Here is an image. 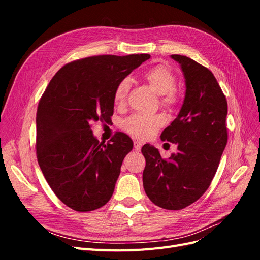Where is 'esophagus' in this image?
Here are the masks:
<instances>
[{
    "instance_id": "obj_1",
    "label": "esophagus",
    "mask_w": 260,
    "mask_h": 260,
    "mask_svg": "<svg viewBox=\"0 0 260 260\" xmlns=\"http://www.w3.org/2000/svg\"><path fill=\"white\" fill-rule=\"evenodd\" d=\"M133 145H135V149H136L137 152L141 151V147H142V144H141L140 142H138V141H135V142H133Z\"/></svg>"
}]
</instances>
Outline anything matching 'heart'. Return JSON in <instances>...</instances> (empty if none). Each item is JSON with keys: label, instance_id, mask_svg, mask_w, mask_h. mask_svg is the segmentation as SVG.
Returning <instances> with one entry per match:
<instances>
[{"label": "heart", "instance_id": "obj_1", "mask_svg": "<svg viewBox=\"0 0 260 260\" xmlns=\"http://www.w3.org/2000/svg\"><path fill=\"white\" fill-rule=\"evenodd\" d=\"M143 78L155 92L160 94V104L162 106L172 108L178 104L179 94L175 88L177 77L169 66L164 64L155 65L146 70ZM129 89V78H123L116 84L114 90V103L116 105L124 104ZM164 123V117L158 114H133L122 121V129L137 139L147 140L151 139Z\"/></svg>", "mask_w": 260, "mask_h": 260}]
</instances>
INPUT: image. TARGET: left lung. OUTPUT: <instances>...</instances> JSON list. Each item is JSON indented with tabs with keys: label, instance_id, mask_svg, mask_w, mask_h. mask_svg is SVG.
Listing matches in <instances>:
<instances>
[{
	"label": "left lung",
	"instance_id": "obj_1",
	"mask_svg": "<svg viewBox=\"0 0 260 260\" xmlns=\"http://www.w3.org/2000/svg\"><path fill=\"white\" fill-rule=\"evenodd\" d=\"M185 78V98L161 140L178 145L168 159L145 144L143 186L148 199L164 209L179 210L206 192L228 142V103L214 74L183 55H171Z\"/></svg>",
	"mask_w": 260,
	"mask_h": 260
}]
</instances>
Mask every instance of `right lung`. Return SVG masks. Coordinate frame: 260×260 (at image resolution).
<instances>
[{
    "label": "right lung",
    "mask_w": 260,
    "mask_h": 260,
    "mask_svg": "<svg viewBox=\"0 0 260 260\" xmlns=\"http://www.w3.org/2000/svg\"><path fill=\"white\" fill-rule=\"evenodd\" d=\"M151 57L98 55L70 61L55 74L37 111L39 166L55 195L76 211L111 200L132 140L117 132L107 144L94 138V121H109L116 84Z\"/></svg>",
    "instance_id": "add662e5"
}]
</instances>
